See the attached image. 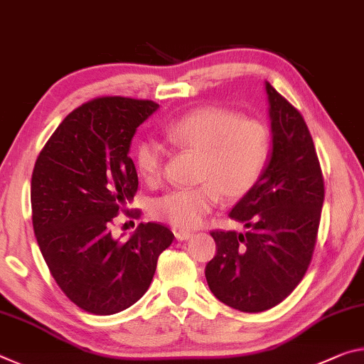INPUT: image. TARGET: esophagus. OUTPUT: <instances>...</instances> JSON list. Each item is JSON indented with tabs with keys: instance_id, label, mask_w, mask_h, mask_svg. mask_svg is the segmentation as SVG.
I'll list each match as a JSON object with an SVG mask.
<instances>
[{
	"instance_id": "1",
	"label": "esophagus",
	"mask_w": 364,
	"mask_h": 364,
	"mask_svg": "<svg viewBox=\"0 0 364 364\" xmlns=\"http://www.w3.org/2000/svg\"><path fill=\"white\" fill-rule=\"evenodd\" d=\"M192 237H193V234L188 230H177L176 232L177 240H188V238H192Z\"/></svg>"
}]
</instances>
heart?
<instances>
[{
    "mask_svg": "<svg viewBox=\"0 0 364 364\" xmlns=\"http://www.w3.org/2000/svg\"><path fill=\"white\" fill-rule=\"evenodd\" d=\"M164 136L181 150L200 154L198 187L171 190L153 201V216L178 229H195L224 198L238 200L259 182L271 153V134L259 119L235 111L203 106L188 111L164 127ZM135 166L145 181L163 177L166 150L158 140L136 143Z\"/></svg>",
    "mask_w": 364,
    "mask_h": 364,
    "instance_id": "obj_1",
    "label": "heart"
}]
</instances>
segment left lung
I'll list each match as a JSON object with an SVG mask.
<instances>
[{
  "label": "left lung",
  "mask_w": 364,
  "mask_h": 364,
  "mask_svg": "<svg viewBox=\"0 0 364 364\" xmlns=\"http://www.w3.org/2000/svg\"><path fill=\"white\" fill-rule=\"evenodd\" d=\"M272 153L259 182L229 216L247 232L211 230L216 255L205 276L219 301L259 313L301 282L318 240L324 178L305 119L266 82Z\"/></svg>",
  "instance_id": "left-lung-1"
}]
</instances>
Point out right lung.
<instances>
[{
  "instance_id": "1",
  "label": "right lung",
  "mask_w": 364,
  "mask_h": 364,
  "mask_svg": "<svg viewBox=\"0 0 364 364\" xmlns=\"http://www.w3.org/2000/svg\"><path fill=\"white\" fill-rule=\"evenodd\" d=\"M159 105L100 97L59 124L32 172V223L53 279L83 311L108 316L139 301L150 287L159 255L174 234L146 223L127 242L111 225L139 188L129 148L136 127Z\"/></svg>"
}]
</instances>
